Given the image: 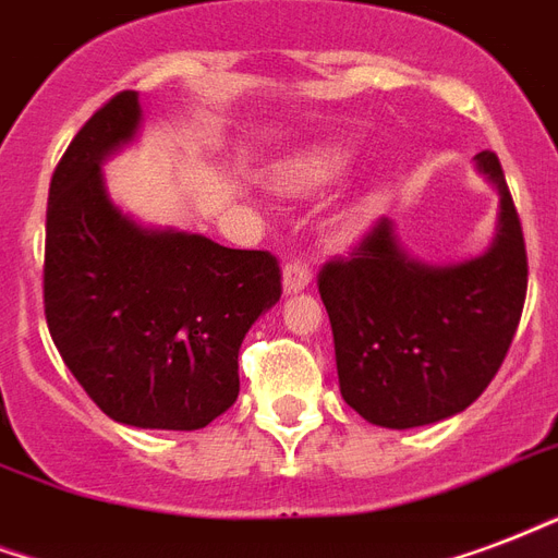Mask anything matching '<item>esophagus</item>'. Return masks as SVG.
I'll return each mask as SVG.
<instances>
[{
  "instance_id": "34e87169",
  "label": "esophagus",
  "mask_w": 558,
  "mask_h": 558,
  "mask_svg": "<svg viewBox=\"0 0 558 558\" xmlns=\"http://www.w3.org/2000/svg\"><path fill=\"white\" fill-rule=\"evenodd\" d=\"M313 280V271L304 263H287L283 266V292L287 295H295V292H304Z\"/></svg>"
}]
</instances>
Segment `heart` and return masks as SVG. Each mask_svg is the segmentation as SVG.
<instances>
[{
  "mask_svg": "<svg viewBox=\"0 0 558 558\" xmlns=\"http://www.w3.org/2000/svg\"><path fill=\"white\" fill-rule=\"evenodd\" d=\"M354 166V151L348 146H313L287 157L275 169V184L289 195H316L339 184Z\"/></svg>",
  "mask_w": 558,
  "mask_h": 558,
  "instance_id": "heart-1",
  "label": "heart"
}]
</instances>
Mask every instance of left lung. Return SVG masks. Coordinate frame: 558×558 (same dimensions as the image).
Masks as SVG:
<instances>
[{
  "mask_svg": "<svg viewBox=\"0 0 558 558\" xmlns=\"http://www.w3.org/2000/svg\"><path fill=\"white\" fill-rule=\"evenodd\" d=\"M474 163L500 198L483 254L421 260L380 219L351 260L318 271L339 392L368 424L410 430L457 415L512 345L526 298L524 233L495 151H480Z\"/></svg>",
  "mask_w": 558,
  "mask_h": 558,
  "instance_id": "1",
  "label": "left lung"
}]
</instances>
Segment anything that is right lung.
Returning <instances> with one entry per match:
<instances>
[{
	"instance_id": "obj_1",
	"label": "right lung",
	"mask_w": 558,
	"mask_h": 558,
	"mask_svg": "<svg viewBox=\"0 0 558 558\" xmlns=\"http://www.w3.org/2000/svg\"><path fill=\"white\" fill-rule=\"evenodd\" d=\"M140 122L137 93H119L54 169L46 325L105 415L143 430H202L240 395V345L280 301V266L269 251L225 248L119 210L101 166L137 140Z\"/></svg>"
}]
</instances>
